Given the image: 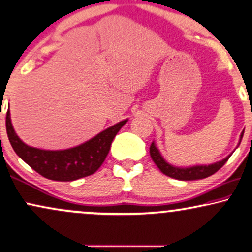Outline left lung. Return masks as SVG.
Instances as JSON below:
<instances>
[{"label":"left lung","instance_id":"left-lung-1","mask_svg":"<svg viewBox=\"0 0 252 252\" xmlns=\"http://www.w3.org/2000/svg\"><path fill=\"white\" fill-rule=\"evenodd\" d=\"M243 133L244 130L241 134L240 143H241L242 138H243ZM240 143H238V145H240ZM149 153H150V158H153V161H154L155 164L158 165V168L161 170V172H163V174L169 176V177L171 178L179 179V181H195V179H202L206 177H210V176L215 174L219 169H221L222 166L224 165V163L228 161V158H230L229 155L228 158L222 159V161L214 163V164H210V165H195V166H190V168H177V166L169 164V163H166L164 161V158H163L161 154H159L158 149L156 148L154 142L150 145Z\"/></svg>","mask_w":252,"mask_h":252}]
</instances>
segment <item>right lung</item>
I'll list each match as a JSON object with an SVG mask.
<instances>
[{
	"mask_svg": "<svg viewBox=\"0 0 252 252\" xmlns=\"http://www.w3.org/2000/svg\"><path fill=\"white\" fill-rule=\"evenodd\" d=\"M123 120L109 127L83 145L64 150H42L25 145L11 125L10 111L5 117L6 134L15 153L42 177L58 182H71L93 175L105 161L114 136L125 125Z\"/></svg>",
	"mask_w": 252,
	"mask_h": 252,
	"instance_id": "1",
	"label": "right lung"
}]
</instances>
